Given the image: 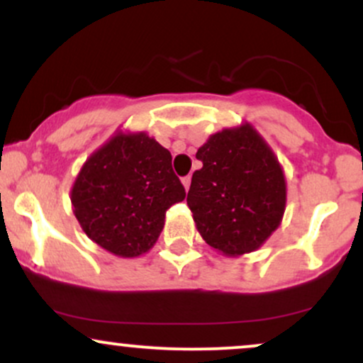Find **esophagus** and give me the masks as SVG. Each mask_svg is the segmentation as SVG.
I'll use <instances>...</instances> for the list:
<instances>
[{
	"label": "esophagus",
	"mask_w": 363,
	"mask_h": 363,
	"mask_svg": "<svg viewBox=\"0 0 363 363\" xmlns=\"http://www.w3.org/2000/svg\"><path fill=\"white\" fill-rule=\"evenodd\" d=\"M182 186H184L186 191H189V186H191V177H182Z\"/></svg>",
	"instance_id": "esophagus-1"
}]
</instances>
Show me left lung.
I'll use <instances>...</instances> for the list:
<instances>
[{
  "label": "left lung",
  "mask_w": 363,
  "mask_h": 363,
  "mask_svg": "<svg viewBox=\"0 0 363 363\" xmlns=\"http://www.w3.org/2000/svg\"><path fill=\"white\" fill-rule=\"evenodd\" d=\"M196 158L203 167L191 179L187 206L199 235L228 257L257 251L286 208L285 172L273 148L244 121L210 135Z\"/></svg>",
  "instance_id": "1"
}]
</instances>
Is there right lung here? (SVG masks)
I'll use <instances>...</instances> for the list:
<instances>
[{"mask_svg":"<svg viewBox=\"0 0 363 363\" xmlns=\"http://www.w3.org/2000/svg\"><path fill=\"white\" fill-rule=\"evenodd\" d=\"M184 198L169 150L145 131L123 129L90 153L69 191L82 230L119 257L147 254L169 208Z\"/></svg>","mask_w":363,"mask_h":363,"instance_id":"right-lung-1","label":"right lung"}]
</instances>
